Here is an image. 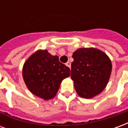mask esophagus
<instances>
[{"mask_svg": "<svg viewBox=\"0 0 128 128\" xmlns=\"http://www.w3.org/2000/svg\"><path fill=\"white\" fill-rule=\"evenodd\" d=\"M66 66L68 67V68H70V62H66Z\"/></svg>", "mask_w": 128, "mask_h": 128, "instance_id": "1", "label": "esophagus"}]
</instances>
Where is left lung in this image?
<instances>
[{
	"label": "left lung",
	"mask_w": 128,
	"mask_h": 128,
	"mask_svg": "<svg viewBox=\"0 0 128 128\" xmlns=\"http://www.w3.org/2000/svg\"><path fill=\"white\" fill-rule=\"evenodd\" d=\"M70 78L80 96L91 99L107 86L112 72V62L102 50L80 48L72 53Z\"/></svg>",
	"instance_id": "8db88e82"
}]
</instances>
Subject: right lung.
I'll return each instance as SVG.
<instances>
[{
  "mask_svg": "<svg viewBox=\"0 0 128 128\" xmlns=\"http://www.w3.org/2000/svg\"><path fill=\"white\" fill-rule=\"evenodd\" d=\"M69 76V68L46 49L33 53L22 68V78L29 91L44 100L56 96L62 80Z\"/></svg>",
  "mask_w": 128,
  "mask_h": 128,
  "instance_id": "1",
  "label": "right lung"
}]
</instances>
